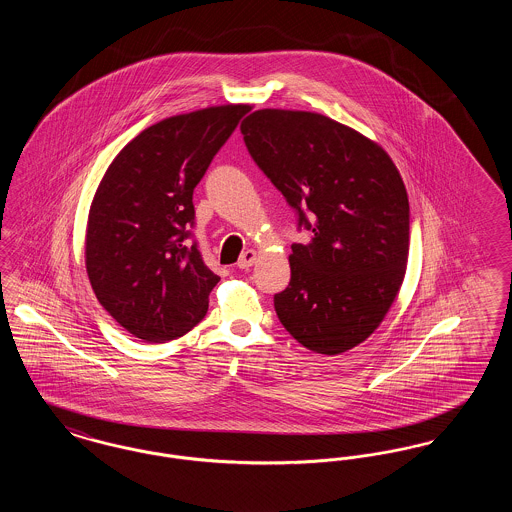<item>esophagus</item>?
Listing matches in <instances>:
<instances>
[{"mask_svg": "<svg viewBox=\"0 0 512 512\" xmlns=\"http://www.w3.org/2000/svg\"><path fill=\"white\" fill-rule=\"evenodd\" d=\"M255 261H257V253H255L253 249H247V251L242 253V257H240V261H238V268L245 270V268L253 267Z\"/></svg>", "mask_w": 512, "mask_h": 512, "instance_id": "esophagus-1", "label": "esophagus"}]
</instances>
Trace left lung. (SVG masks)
I'll use <instances>...</instances> for the list:
<instances>
[{
	"label": "left lung",
	"instance_id": "8db88e82",
	"mask_svg": "<svg viewBox=\"0 0 512 512\" xmlns=\"http://www.w3.org/2000/svg\"><path fill=\"white\" fill-rule=\"evenodd\" d=\"M257 167L286 197L297 228L292 280L274 295L282 326L303 347L338 355L386 317L409 257V197L390 155L318 113L261 109L240 126Z\"/></svg>",
	"mask_w": 512,
	"mask_h": 512
}]
</instances>
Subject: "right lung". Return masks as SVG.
Segmentation results:
<instances>
[{
    "label": "right lung",
    "mask_w": 512,
    "mask_h": 512,
    "mask_svg": "<svg viewBox=\"0 0 512 512\" xmlns=\"http://www.w3.org/2000/svg\"><path fill=\"white\" fill-rule=\"evenodd\" d=\"M249 105L176 115L138 134L92 201L86 270L101 307L132 336L165 343L190 332L220 278L203 263L194 188Z\"/></svg>",
    "instance_id": "right-lung-1"
}]
</instances>
